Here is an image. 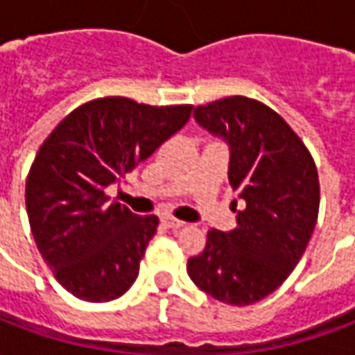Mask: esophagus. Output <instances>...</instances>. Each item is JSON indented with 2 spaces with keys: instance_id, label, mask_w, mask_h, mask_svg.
Wrapping results in <instances>:
<instances>
[{
  "instance_id": "obj_1",
  "label": "esophagus",
  "mask_w": 355,
  "mask_h": 355,
  "mask_svg": "<svg viewBox=\"0 0 355 355\" xmlns=\"http://www.w3.org/2000/svg\"><path fill=\"white\" fill-rule=\"evenodd\" d=\"M163 224H165L167 228H171V230H178V228H182L186 223L178 220L175 216H163Z\"/></svg>"
}]
</instances>
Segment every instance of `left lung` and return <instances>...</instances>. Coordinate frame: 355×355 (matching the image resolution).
<instances>
[{"mask_svg":"<svg viewBox=\"0 0 355 355\" xmlns=\"http://www.w3.org/2000/svg\"><path fill=\"white\" fill-rule=\"evenodd\" d=\"M193 117L230 144L228 180L245 207L232 232H207L205 249L188 261V274L224 304H254L304 254L320 213L318 167L302 139L264 102L226 96L198 106Z\"/></svg>","mask_w":355,"mask_h":355,"instance_id":"1","label":"left lung"}]
</instances>
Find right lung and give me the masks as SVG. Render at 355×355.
Here are the masks:
<instances>
[{
	"instance_id": "add662e5",
	"label": "right lung",
	"mask_w": 355,
	"mask_h": 355,
	"mask_svg": "<svg viewBox=\"0 0 355 355\" xmlns=\"http://www.w3.org/2000/svg\"><path fill=\"white\" fill-rule=\"evenodd\" d=\"M192 108L104 96L72 110L43 140L26 178L28 220L43 261L73 297L108 302L135 283L159 218L108 203L106 188L182 129Z\"/></svg>"
}]
</instances>
